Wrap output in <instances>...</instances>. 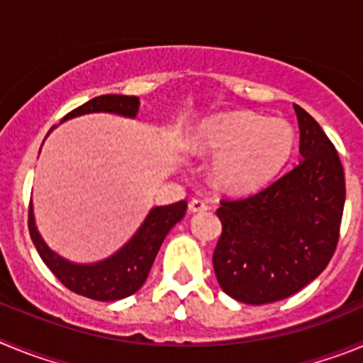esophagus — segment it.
Returning <instances> with one entry per match:
<instances>
[{
    "label": "esophagus",
    "instance_id": "34e87169",
    "mask_svg": "<svg viewBox=\"0 0 363 363\" xmlns=\"http://www.w3.org/2000/svg\"><path fill=\"white\" fill-rule=\"evenodd\" d=\"M207 209H209V205L205 203L203 200H196V198H194V200L189 201V211H191V213H205Z\"/></svg>",
    "mask_w": 363,
    "mask_h": 363
}]
</instances>
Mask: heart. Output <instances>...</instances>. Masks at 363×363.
<instances>
[{
  "instance_id": "1",
  "label": "heart",
  "mask_w": 363,
  "mask_h": 363,
  "mask_svg": "<svg viewBox=\"0 0 363 363\" xmlns=\"http://www.w3.org/2000/svg\"><path fill=\"white\" fill-rule=\"evenodd\" d=\"M189 147L201 158H214L218 187L245 192L264 185L285 165L293 152L294 130L281 118L221 112L192 129Z\"/></svg>"
}]
</instances>
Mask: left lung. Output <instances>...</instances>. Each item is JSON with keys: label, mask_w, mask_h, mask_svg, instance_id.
<instances>
[{"label": "left lung", "mask_w": 363, "mask_h": 363, "mask_svg": "<svg viewBox=\"0 0 363 363\" xmlns=\"http://www.w3.org/2000/svg\"><path fill=\"white\" fill-rule=\"evenodd\" d=\"M300 162L267 187L221 201L213 255L223 293L264 306L293 296L318 277L338 243L344 167L318 121L294 105Z\"/></svg>", "instance_id": "1"}]
</instances>
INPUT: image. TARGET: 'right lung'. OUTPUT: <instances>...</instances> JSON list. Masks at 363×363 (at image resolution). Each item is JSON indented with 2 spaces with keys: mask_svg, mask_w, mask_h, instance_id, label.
<instances>
[{
  "mask_svg": "<svg viewBox=\"0 0 363 363\" xmlns=\"http://www.w3.org/2000/svg\"><path fill=\"white\" fill-rule=\"evenodd\" d=\"M94 112H108V114L134 120L140 112V98L123 94L98 96V98L89 99L82 107L74 108L62 121L72 120L83 114H94ZM50 133H47V136ZM185 211H187L185 200L162 205V207H152L145 220L142 221V225L130 236L129 242H125L114 255L99 262H92V264L70 262L52 251L38 230L32 205L28 209V230L45 265L56 274L57 280L62 281L67 289L91 300L114 301L130 296L138 289H142L163 240L169 230L185 216Z\"/></svg>",
  "mask_w": 363,
  "mask_h": 363,
  "instance_id": "1",
  "label": "right lung"
}]
</instances>
